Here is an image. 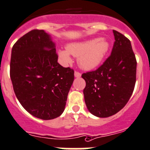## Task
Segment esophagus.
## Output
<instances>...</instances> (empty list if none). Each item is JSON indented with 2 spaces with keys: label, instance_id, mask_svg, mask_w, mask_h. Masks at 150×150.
<instances>
[{
  "label": "esophagus",
  "instance_id": "1",
  "mask_svg": "<svg viewBox=\"0 0 150 150\" xmlns=\"http://www.w3.org/2000/svg\"><path fill=\"white\" fill-rule=\"evenodd\" d=\"M74 76H75V77H80L81 73L79 72V71H75L74 72Z\"/></svg>",
  "mask_w": 150,
  "mask_h": 150
}]
</instances>
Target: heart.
Returning <instances> with one entry per match:
<instances>
[{
	"instance_id": "obj_1",
	"label": "heart",
	"mask_w": 150,
	"mask_h": 150,
	"mask_svg": "<svg viewBox=\"0 0 150 150\" xmlns=\"http://www.w3.org/2000/svg\"><path fill=\"white\" fill-rule=\"evenodd\" d=\"M110 43L105 38H95L84 42L68 44L66 50H59L58 55L65 63H71V55L78 57V63L85 70L96 68L105 57Z\"/></svg>"
}]
</instances>
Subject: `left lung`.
Instances as JSON below:
<instances>
[{"label": "left lung", "mask_w": 150, "mask_h": 150, "mask_svg": "<svg viewBox=\"0 0 150 150\" xmlns=\"http://www.w3.org/2000/svg\"><path fill=\"white\" fill-rule=\"evenodd\" d=\"M115 42L109 57L97 69L82 74L84 97L88 110L105 118L117 113L132 96L137 62L128 38L113 30Z\"/></svg>", "instance_id": "1"}]
</instances>
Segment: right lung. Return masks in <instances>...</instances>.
Here are the masks:
<instances>
[{"mask_svg": "<svg viewBox=\"0 0 150 150\" xmlns=\"http://www.w3.org/2000/svg\"><path fill=\"white\" fill-rule=\"evenodd\" d=\"M55 44L43 30L21 37L12 49L10 77L18 101L38 119L50 120L65 109L74 71L57 62Z\"/></svg>", "mask_w": 150, "mask_h": 150, "instance_id": "add662e5", "label": "right lung"}]
</instances>
